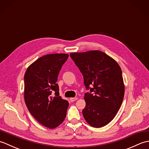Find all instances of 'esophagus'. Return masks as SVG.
I'll return each instance as SVG.
<instances>
[{
  "mask_svg": "<svg viewBox=\"0 0 149 149\" xmlns=\"http://www.w3.org/2000/svg\"><path fill=\"white\" fill-rule=\"evenodd\" d=\"M77 99V97H71L70 99V100L71 102H74V101L76 100Z\"/></svg>",
  "mask_w": 149,
  "mask_h": 149,
  "instance_id": "34e87169",
  "label": "esophagus"
}]
</instances>
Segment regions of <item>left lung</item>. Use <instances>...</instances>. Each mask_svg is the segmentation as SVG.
Listing matches in <instances>:
<instances>
[{
    "instance_id": "obj_1",
    "label": "left lung",
    "mask_w": 149,
    "mask_h": 149,
    "mask_svg": "<svg viewBox=\"0 0 149 149\" xmlns=\"http://www.w3.org/2000/svg\"><path fill=\"white\" fill-rule=\"evenodd\" d=\"M84 78L86 89L83 115L91 127L100 128L115 118L125 93L122 70L115 59L100 50L70 54Z\"/></svg>"
}]
</instances>
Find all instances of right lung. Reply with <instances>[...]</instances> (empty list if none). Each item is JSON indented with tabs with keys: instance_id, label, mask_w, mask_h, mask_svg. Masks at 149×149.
Here are the masks:
<instances>
[{
	"instance_id": "obj_1",
	"label": "right lung",
	"mask_w": 149,
	"mask_h": 149,
	"mask_svg": "<svg viewBox=\"0 0 149 149\" xmlns=\"http://www.w3.org/2000/svg\"><path fill=\"white\" fill-rule=\"evenodd\" d=\"M68 54H50L40 57L29 66L24 75V100L27 109L41 124L49 129L64 121L67 100L59 97L56 83ZM55 91V97L52 93Z\"/></svg>"
}]
</instances>
